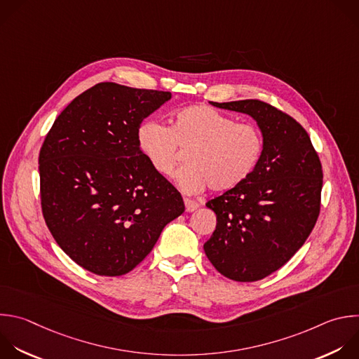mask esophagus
Segmentation results:
<instances>
[{"mask_svg":"<svg viewBox=\"0 0 359 359\" xmlns=\"http://www.w3.org/2000/svg\"><path fill=\"white\" fill-rule=\"evenodd\" d=\"M184 205H186V211H189V212H191L200 207V204L191 198H184Z\"/></svg>","mask_w":359,"mask_h":359,"instance_id":"34e87169","label":"esophagus"}]
</instances>
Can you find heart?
<instances>
[{
  "instance_id": "b5f03b06",
  "label": "heart",
  "mask_w": 359,
  "mask_h": 359,
  "mask_svg": "<svg viewBox=\"0 0 359 359\" xmlns=\"http://www.w3.org/2000/svg\"><path fill=\"white\" fill-rule=\"evenodd\" d=\"M138 147L151 166L170 177L189 151L186 163L176 175L179 187L198 194L208 186L226 191L244 183L261 162L265 141L262 131L251 123H236L218 109L197 104L175 112L170 127L158 121L140 126Z\"/></svg>"
}]
</instances>
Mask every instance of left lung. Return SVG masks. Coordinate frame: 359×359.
Wrapping results in <instances>:
<instances>
[{
    "label": "left lung",
    "mask_w": 359,
    "mask_h": 359,
    "mask_svg": "<svg viewBox=\"0 0 359 359\" xmlns=\"http://www.w3.org/2000/svg\"><path fill=\"white\" fill-rule=\"evenodd\" d=\"M210 102L251 115L265 148L244 183L205 204L217 225L204 252L228 279L261 280L282 268L313 231L320 214L321 162L306 130L273 105L259 100Z\"/></svg>",
    "instance_id": "left-lung-1"
}]
</instances>
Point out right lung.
Wrapping results in <instances>:
<instances>
[{
  "instance_id": "add662e5",
  "label": "right lung",
  "mask_w": 359,
  "mask_h": 359,
  "mask_svg": "<svg viewBox=\"0 0 359 359\" xmlns=\"http://www.w3.org/2000/svg\"><path fill=\"white\" fill-rule=\"evenodd\" d=\"M169 91L98 83L55 119L39 152L41 204L57 245L100 276L140 265L184 211L175 186L138 147L144 119Z\"/></svg>"
}]
</instances>
